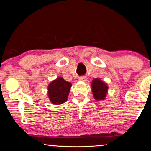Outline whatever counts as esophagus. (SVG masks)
I'll return each mask as SVG.
<instances>
[{"instance_id": "1", "label": "esophagus", "mask_w": 151, "mask_h": 151, "mask_svg": "<svg viewBox=\"0 0 151 151\" xmlns=\"http://www.w3.org/2000/svg\"><path fill=\"white\" fill-rule=\"evenodd\" d=\"M86 79V77L85 76H82L81 77L78 78V80L80 81H85Z\"/></svg>"}]
</instances>
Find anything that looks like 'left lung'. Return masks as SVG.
<instances>
[{
  "mask_svg": "<svg viewBox=\"0 0 151 151\" xmlns=\"http://www.w3.org/2000/svg\"><path fill=\"white\" fill-rule=\"evenodd\" d=\"M92 93L96 101H103L108 93L109 86L101 78H94L91 83Z\"/></svg>",
  "mask_w": 151,
  "mask_h": 151,
  "instance_id": "1",
  "label": "left lung"
}]
</instances>
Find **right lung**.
<instances>
[{"label":"right lung","mask_w":151,"mask_h":151,"mask_svg":"<svg viewBox=\"0 0 151 151\" xmlns=\"http://www.w3.org/2000/svg\"><path fill=\"white\" fill-rule=\"evenodd\" d=\"M72 84L63 79L58 77L52 81L48 85V96L51 103L53 104H60L67 101L68 94Z\"/></svg>","instance_id":"obj_1"}]
</instances>
